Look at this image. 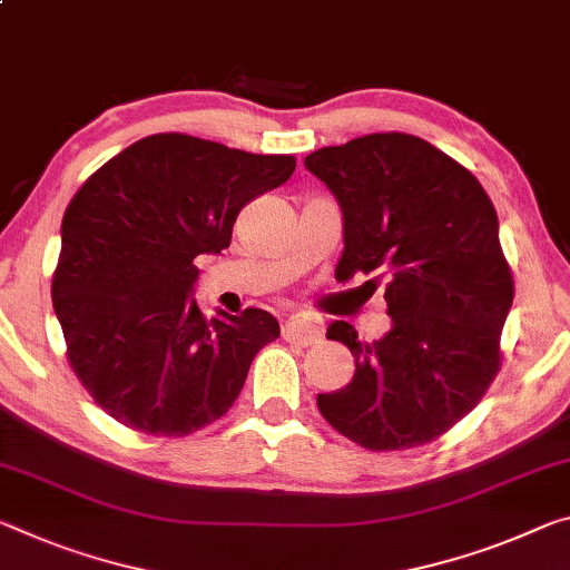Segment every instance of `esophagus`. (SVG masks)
<instances>
[{
  "label": "esophagus",
  "instance_id": "1",
  "mask_svg": "<svg viewBox=\"0 0 570 570\" xmlns=\"http://www.w3.org/2000/svg\"><path fill=\"white\" fill-rule=\"evenodd\" d=\"M284 340L286 342H294V345H317V342L322 340V330L317 327V324L309 322L306 317H292L286 324H284Z\"/></svg>",
  "mask_w": 570,
  "mask_h": 570
}]
</instances>
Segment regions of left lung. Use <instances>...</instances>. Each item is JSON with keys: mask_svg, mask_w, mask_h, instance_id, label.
<instances>
[{"mask_svg": "<svg viewBox=\"0 0 570 570\" xmlns=\"http://www.w3.org/2000/svg\"><path fill=\"white\" fill-rule=\"evenodd\" d=\"M304 167L342 210L337 274L387 278L391 330L363 342L350 322L327 340L350 347L352 381L317 405L370 451L429 444L474 409L500 370L512 276L494 205L472 171L411 134H367L324 147Z\"/></svg>", "mask_w": 570, "mask_h": 570, "instance_id": "obj_1", "label": "left lung"}]
</instances>
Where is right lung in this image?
Wrapping results in <instances>:
<instances>
[{
    "label": "right lung",
    "mask_w": 570,
    "mask_h": 570,
    "mask_svg": "<svg viewBox=\"0 0 570 570\" xmlns=\"http://www.w3.org/2000/svg\"><path fill=\"white\" fill-rule=\"evenodd\" d=\"M294 167L292 155L155 134L108 159L70 200L52 306L78 381L124 426L187 436L236 403L278 322L264 309L205 320L195 258L228 248L243 207Z\"/></svg>",
    "instance_id": "1"
}]
</instances>
